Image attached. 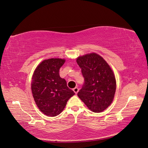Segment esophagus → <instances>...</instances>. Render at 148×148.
<instances>
[{"label": "esophagus", "mask_w": 148, "mask_h": 148, "mask_svg": "<svg viewBox=\"0 0 148 148\" xmlns=\"http://www.w3.org/2000/svg\"><path fill=\"white\" fill-rule=\"evenodd\" d=\"M78 87H75L74 88H73V91H74V92L75 93V94H77L78 93Z\"/></svg>", "instance_id": "esophagus-1"}]
</instances>
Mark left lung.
<instances>
[{"instance_id":"1","label":"left lung","mask_w":148,"mask_h":148,"mask_svg":"<svg viewBox=\"0 0 148 148\" xmlns=\"http://www.w3.org/2000/svg\"><path fill=\"white\" fill-rule=\"evenodd\" d=\"M77 63L84 78L78 96L92 111L102 112L112 103L116 91V80L112 70L96 53L78 57Z\"/></svg>"}]
</instances>
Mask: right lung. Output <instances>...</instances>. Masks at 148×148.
Returning a JSON list of instances; mask_svg holds the SVG:
<instances>
[{
  "label": "right lung",
  "instance_id": "obj_1",
  "mask_svg": "<svg viewBox=\"0 0 148 148\" xmlns=\"http://www.w3.org/2000/svg\"><path fill=\"white\" fill-rule=\"evenodd\" d=\"M64 62V60L59 58L44 60L33 75V96L39 110L47 116L60 114L68 99L75 95L68 87L66 80L60 76V69Z\"/></svg>",
  "mask_w": 148,
  "mask_h": 148
}]
</instances>
